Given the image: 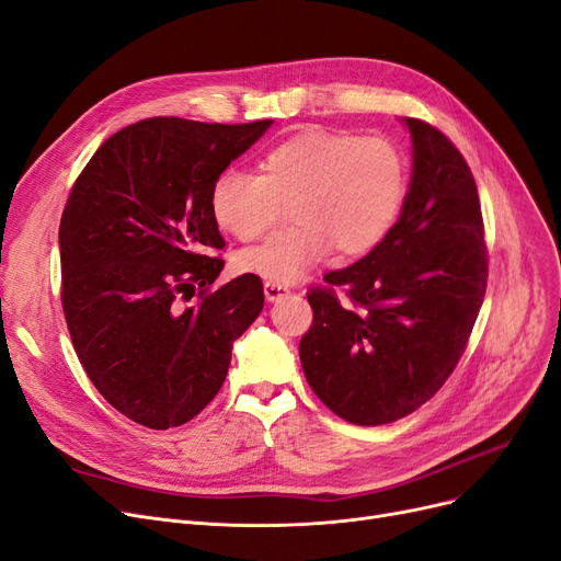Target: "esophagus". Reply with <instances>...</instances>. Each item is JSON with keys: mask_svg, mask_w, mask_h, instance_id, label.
Wrapping results in <instances>:
<instances>
[{"mask_svg": "<svg viewBox=\"0 0 561 561\" xmlns=\"http://www.w3.org/2000/svg\"><path fill=\"white\" fill-rule=\"evenodd\" d=\"M263 294H265V300H267V302H277V300H282V298H286V296L290 294V288H288V284L267 279V282L263 284Z\"/></svg>", "mask_w": 561, "mask_h": 561, "instance_id": "1", "label": "esophagus"}]
</instances>
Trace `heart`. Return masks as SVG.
Returning a JSON list of instances; mask_svg holds the SVG:
<instances>
[{
    "instance_id": "heart-1",
    "label": "heart",
    "mask_w": 561,
    "mask_h": 561,
    "mask_svg": "<svg viewBox=\"0 0 561 561\" xmlns=\"http://www.w3.org/2000/svg\"><path fill=\"white\" fill-rule=\"evenodd\" d=\"M261 174L227 169L210 187L215 222L238 240L271 231L290 204L296 225L242 250L240 273L296 282L330 254L362 256L392 231L408 190L399 146L382 137L305 130L275 144Z\"/></svg>"
}]
</instances>
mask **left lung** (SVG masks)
<instances>
[{"label": "left lung", "instance_id": "left-lung-1", "mask_svg": "<svg viewBox=\"0 0 561 561\" xmlns=\"http://www.w3.org/2000/svg\"><path fill=\"white\" fill-rule=\"evenodd\" d=\"M412 179L397 225L357 263L311 288L300 362L313 394L357 426L424 405L468 346L489 279L481 204L466 158L437 128L403 118ZM344 287L351 306H341Z\"/></svg>", "mask_w": 561, "mask_h": 561}]
</instances>
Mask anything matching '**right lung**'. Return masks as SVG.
Instances as JSON below:
<instances>
[{"instance_id":"1","label":"right lung","mask_w":561,"mask_h":561,"mask_svg":"<svg viewBox=\"0 0 561 561\" xmlns=\"http://www.w3.org/2000/svg\"><path fill=\"white\" fill-rule=\"evenodd\" d=\"M271 126L144 118L112 135L70 190L59 225L68 332L95 389L141 426L199 415L263 309L256 275L210 290L225 267L210 256L225 248L210 187Z\"/></svg>"}]
</instances>
